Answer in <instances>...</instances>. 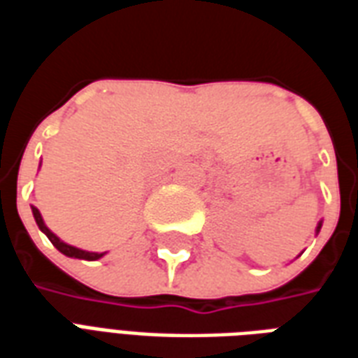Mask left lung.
Returning <instances> with one entry per match:
<instances>
[{
  "label": "left lung",
  "mask_w": 358,
  "mask_h": 358,
  "mask_svg": "<svg viewBox=\"0 0 358 358\" xmlns=\"http://www.w3.org/2000/svg\"><path fill=\"white\" fill-rule=\"evenodd\" d=\"M318 232H320V226H318Z\"/></svg>",
  "instance_id": "left-lung-1"
}]
</instances>
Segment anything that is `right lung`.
<instances>
[{
    "mask_svg": "<svg viewBox=\"0 0 358 358\" xmlns=\"http://www.w3.org/2000/svg\"><path fill=\"white\" fill-rule=\"evenodd\" d=\"M32 213H34L36 224L40 226V230H42V232L45 234L48 238H50L51 243H53V245H55V248H57L59 251L63 253V255L74 257V259H84V261H95V259H99V257H103V253H90V251H82V249H76V248H73V245H66V243H63V241L59 240L55 234L48 230V226L43 224L40 210L36 209V207H32Z\"/></svg>",
    "mask_w": 358,
    "mask_h": 358,
    "instance_id": "add662e5",
    "label": "right lung"
}]
</instances>
